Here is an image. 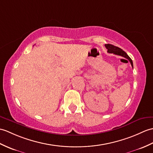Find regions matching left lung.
Masks as SVG:
<instances>
[{
    "mask_svg": "<svg viewBox=\"0 0 153 153\" xmlns=\"http://www.w3.org/2000/svg\"><path fill=\"white\" fill-rule=\"evenodd\" d=\"M105 48L108 49V52L109 53H113V54L117 55H120L121 56H123L127 59L129 60V61L130 62L131 65H132V68H133V62L132 59L130 58V56L127 55V53L126 52L124 51L122 49H120L118 47H116V46L113 45L111 44H105Z\"/></svg>",
    "mask_w": 153,
    "mask_h": 153,
    "instance_id": "obj_1",
    "label": "left lung"
}]
</instances>
